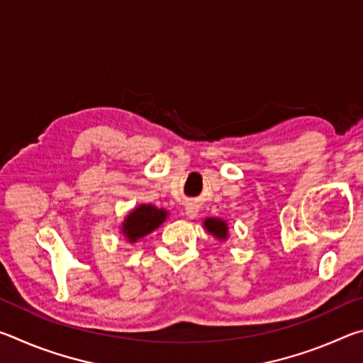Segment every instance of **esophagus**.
Here are the masks:
<instances>
[{
  "mask_svg": "<svg viewBox=\"0 0 363 363\" xmlns=\"http://www.w3.org/2000/svg\"><path fill=\"white\" fill-rule=\"evenodd\" d=\"M199 210H200V206L196 203H187L186 205V216L189 219H195L196 216H199Z\"/></svg>",
  "mask_w": 363,
  "mask_h": 363,
  "instance_id": "1",
  "label": "esophagus"
}]
</instances>
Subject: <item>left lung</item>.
<instances>
[{
	"instance_id": "left-lung-1",
	"label": "left lung",
	"mask_w": 363,
	"mask_h": 363,
	"mask_svg": "<svg viewBox=\"0 0 363 363\" xmlns=\"http://www.w3.org/2000/svg\"><path fill=\"white\" fill-rule=\"evenodd\" d=\"M203 227L208 233H211L219 242H225L229 238V224L220 218H206L203 220Z\"/></svg>"
}]
</instances>
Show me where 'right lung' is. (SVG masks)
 Returning a JSON list of instances; mask_svg holds the SVG:
<instances>
[{"mask_svg":"<svg viewBox=\"0 0 363 363\" xmlns=\"http://www.w3.org/2000/svg\"><path fill=\"white\" fill-rule=\"evenodd\" d=\"M168 218V211L164 208H157L155 205L144 203L139 205L126 214L120 225V233L128 243H136L140 238L149 235L157 227L162 225Z\"/></svg>","mask_w":363,"mask_h":363,"instance_id":"1","label":"right lung"}]
</instances>
